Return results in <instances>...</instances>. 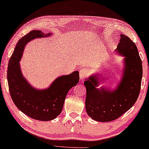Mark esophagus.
I'll return each mask as SVG.
<instances>
[{"mask_svg": "<svg viewBox=\"0 0 149 149\" xmlns=\"http://www.w3.org/2000/svg\"><path fill=\"white\" fill-rule=\"evenodd\" d=\"M88 75V69L86 68H82L79 70V76L81 79H85Z\"/></svg>", "mask_w": 149, "mask_h": 149, "instance_id": "esophagus-1", "label": "esophagus"}]
</instances>
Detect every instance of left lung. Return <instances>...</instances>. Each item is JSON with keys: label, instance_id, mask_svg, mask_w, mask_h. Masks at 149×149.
Masks as SVG:
<instances>
[{"label": "left lung", "instance_id": "1", "mask_svg": "<svg viewBox=\"0 0 149 149\" xmlns=\"http://www.w3.org/2000/svg\"><path fill=\"white\" fill-rule=\"evenodd\" d=\"M116 52L125 57V70L118 88L113 92L104 88H96L99 82L97 76L84 82L86 110L88 115L97 121L108 122L119 118L133 106L140 93L143 66L135 43L121 34Z\"/></svg>", "mask_w": 149, "mask_h": 149}]
</instances>
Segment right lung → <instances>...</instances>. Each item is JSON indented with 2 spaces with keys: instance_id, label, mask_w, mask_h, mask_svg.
<instances>
[{
  "instance_id": "1",
  "label": "right lung",
  "mask_w": 149,
  "mask_h": 149,
  "mask_svg": "<svg viewBox=\"0 0 149 149\" xmlns=\"http://www.w3.org/2000/svg\"><path fill=\"white\" fill-rule=\"evenodd\" d=\"M49 36L51 33L32 30L23 36L10 58L7 70L9 91L14 104L26 115L40 121L52 120L59 115L68 92L79 81V72L74 71L70 74L58 77L48 88L38 91L24 79L19 62L24 46L33 39Z\"/></svg>"
}]
</instances>
